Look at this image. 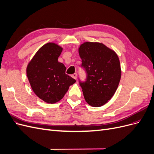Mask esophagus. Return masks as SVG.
Here are the masks:
<instances>
[{"instance_id":"esophagus-1","label":"esophagus","mask_w":154,"mask_h":154,"mask_svg":"<svg viewBox=\"0 0 154 154\" xmlns=\"http://www.w3.org/2000/svg\"><path fill=\"white\" fill-rule=\"evenodd\" d=\"M71 76H72L73 78L75 79V80H76V78H77V74H76V73H74V74H72Z\"/></svg>"}]
</instances>
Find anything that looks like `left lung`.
I'll return each mask as SVG.
<instances>
[{
  "label": "left lung",
  "instance_id": "8db88e82",
  "mask_svg": "<svg viewBox=\"0 0 154 154\" xmlns=\"http://www.w3.org/2000/svg\"><path fill=\"white\" fill-rule=\"evenodd\" d=\"M86 81L80 85L87 103L99 107L110 100L117 90L122 71L119 60L113 50L99 42H86L78 49Z\"/></svg>",
  "mask_w": 154,
  "mask_h": 154
}]
</instances>
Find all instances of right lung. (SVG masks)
<instances>
[{
	"mask_svg": "<svg viewBox=\"0 0 154 154\" xmlns=\"http://www.w3.org/2000/svg\"><path fill=\"white\" fill-rule=\"evenodd\" d=\"M63 48L49 42L37 51L27 65V76L32 91L48 103L62 100L76 80L66 74V67L58 61Z\"/></svg>",
	"mask_w": 154,
	"mask_h": 154,
	"instance_id": "1",
	"label": "right lung"
}]
</instances>
